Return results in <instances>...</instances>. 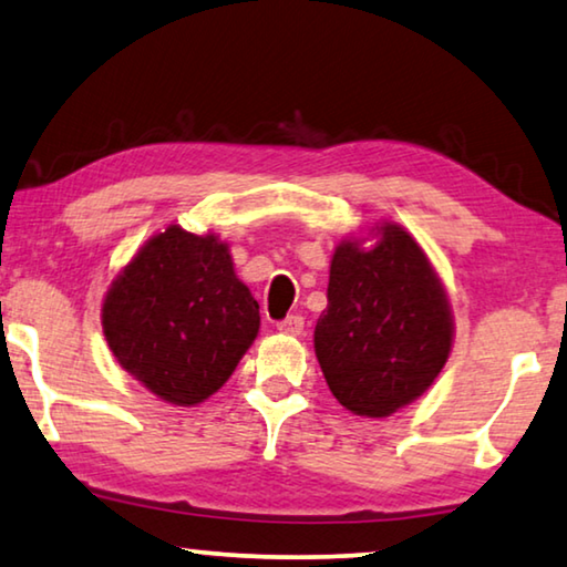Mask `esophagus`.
<instances>
[{
	"mask_svg": "<svg viewBox=\"0 0 567 567\" xmlns=\"http://www.w3.org/2000/svg\"><path fill=\"white\" fill-rule=\"evenodd\" d=\"M276 329H278V332H284V334H301L303 332V317H299V313H289V317L278 321Z\"/></svg>",
	"mask_w": 567,
	"mask_h": 567,
	"instance_id": "obj_1",
	"label": "esophagus"
}]
</instances>
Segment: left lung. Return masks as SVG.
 I'll list each match as a JSON object with an SVG mask.
<instances>
[{"label":"left lung","instance_id":"1","mask_svg":"<svg viewBox=\"0 0 567 567\" xmlns=\"http://www.w3.org/2000/svg\"><path fill=\"white\" fill-rule=\"evenodd\" d=\"M313 350L347 411L385 417L423 395L449 360L451 311L421 246L382 225L374 248L344 240L329 268Z\"/></svg>","mask_w":567,"mask_h":567}]
</instances>
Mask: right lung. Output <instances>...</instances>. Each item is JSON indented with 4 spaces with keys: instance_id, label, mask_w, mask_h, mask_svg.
<instances>
[{
    "instance_id": "obj_1",
    "label": "right lung",
    "mask_w": 567,
    "mask_h": 567,
    "mask_svg": "<svg viewBox=\"0 0 567 567\" xmlns=\"http://www.w3.org/2000/svg\"><path fill=\"white\" fill-rule=\"evenodd\" d=\"M258 327V301L235 276L228 246L177 225L138 250L103 301L121 368L174 405L220 390Z\"/></svg>"
}]
</instances>
